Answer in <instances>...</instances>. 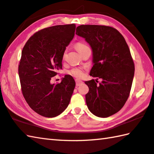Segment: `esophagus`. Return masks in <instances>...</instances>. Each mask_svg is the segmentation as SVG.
<instances>
[{
	"label": "esophagus",
	"mask_w": 154,
	"mask_h": 154,
	"mask_svg": "<svg viewBox=\"0 0 154 154\" xmlns=\"http://www.w3.org/2000/svg\"><path fill=\"white\" fill-rule=\"evenodd\" d=\"M83 84V82L82 81H81V80H76V86H80V85H82Z\"/></svg>",
	"instance_id": "1"
}]
</instances>
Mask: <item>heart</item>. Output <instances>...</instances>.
I'll return each mask as SVG.
<instances>
[{
  "label": "heart",
  "mask_w": 154,
  "mask_h": 154,
  "mask_svg": "<svg viewBox=\"0 0 154 154\" xmlns=\"http://www.w3.org/2000/svg\"><path fill=\"white\" fill-rule=\"evenodd\" d=\"M87 47H88V46L82 42H78L76 43V45H75V48H76V49L78 51H79V53H80L84 49H85ZM66 56V51H65L63 52V56H62L63 60L65 59ZM68 73L70 75H72V76H73L77 78H81L84 76V69L82 68H74L71 69L70 70H69Z\"/></svg>",
  "instance_id": "b5f03b06"
}]
</instances>
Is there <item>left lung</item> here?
Wrapping results in <instances>:
<instances>
[{"label":"left lung","instance_id":"left-lung-1","mask_svg":"<svg viewBox=\"0 0 154 154\" xmlns=\"http://www.w3.org/2000/svg\"><path fill=\"white\" fill-rule=\"evenodd\" d=\"M76 34L85 39L93 52L90 75L102 79L86 81L87 106L98 117H108L123 108L131 91L135 65L125 39L116 29L104 25H82ZM98 80V78H97Z\"/></svg>","mask_w":154,"mask_h":154}]
</instances>
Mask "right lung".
<instances>
[{
  "label": "right lung",
  "mask_w": 154,
  "mask_h": 154,
  "mask_svg": "<svg viewBox=\"0 0 154 154\" xmlns=\"http://www.w3.org/2000/svg\"><path fill=\"white\" fill-rule=\"evenodd\" d=\"M76 25H60L34 33L23 48L19 64L22 94L37 114L55 117L67 108L76 83L70 75L62 82L50 80L62 68V56L73 39Z\"/></svg>",
  "instance_id": "1"
}]
</instances>
